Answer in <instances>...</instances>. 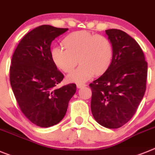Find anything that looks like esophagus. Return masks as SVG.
<instances>
[{
  "label": "esophagus",
  "instance_id": "1",
  "mask_svg": "<svg viewBox=\"0 0 155 155\" xmlns=\"http://www.w3.org/2000/svg\"><path fill=\"white\" fill-rule=\"evenodd\" d=\"M86 86V84H84V83H78L77 85H76V86H77L78 89H80V88L83 87V86Z\"/></svg>",
  "mask_w": 155,
  "mask_h": 155
}]
</instances>
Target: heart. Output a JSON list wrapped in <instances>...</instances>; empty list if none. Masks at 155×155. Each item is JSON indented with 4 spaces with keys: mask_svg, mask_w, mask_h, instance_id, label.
I'll use <instances>...</instances> for the list:
<instances>
[{
    "mask_svg": "<svg viewBox=\"0 0 155 155\" xmlns=\"http://www.w3.org/2000/svg\"><path fill=\"white\" fill-rule=\"evenodd\" d=\"M62 46H54L51 50V59L58 69L69 72L78 64L77 69L71 72L68 79L83 83L93 74L101 75L110 65L114 56V46L108 38L94 35L87 31L71 33L62 41Z\"/></svg>",
    "mask_w": 155,
    "mask_h": 155,
    "instance_id": "heart-1",
    "label": "heart"
}]
</instances>
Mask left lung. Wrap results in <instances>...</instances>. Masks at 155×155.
Instances as JSON below:
<instances>
[{
	"label": "left lung",
	"instance_id": "1",
	"mask_svg": "<svg viewBox=\"0 0 155 155\" xmlns=\"http://www.w3.org/2000/svg\"><path fill=\"white\" fill-rule=\"evenodd\" d=\"M114 46L110 65L90 83L91 111L102 126L119 128L136 113L146 90L147 63L140 45L119 29L106 30Z\"/></svg>",
	"mask_w": 155,
	"mask_h": 155
}]
</instances>
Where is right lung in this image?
Instances as JSON below:
<instances>
[{
	"instance_id": "obj_1",
	"label": "right lung",
	"mask_w": 155,
	"mask_h": 155,
	"mask_svg": "<svg viewBox=\"0 0 155 155\" xmlns=\"http://www.w3.org/2000/svg\"><path fill=\"white\" fill-rule=\"evenodd\" d=\"M45 25L24 36L13 54L10 82L21 110L34 124L49 127L60 122L76 91L74 83L56 87L64 76L51 56V44L67 31Z\"/></svg>"
}]
</instances>
